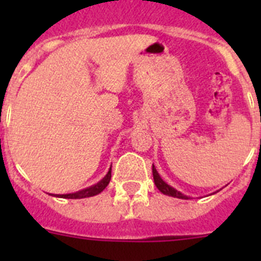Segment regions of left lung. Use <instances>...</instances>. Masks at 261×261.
Returning <instances> with one entry per match:
<instances>
[{
    "label": "left lung",
    "mask_w": 261,
    "mask_h": 261,
    "mask_svg": "<svg viewBox=\"0 0 261 261\" xmlns=\"http://www.w3.org/2000/svg\"><path fill=\"white\" fill-rule=\"evenodd\" d=\"M152 177H154V183L156 186V188L162 192L163 194H167L169 197H174V198H180V199H189L191 197L186 196V194L180 193L179 191H177L175 188H173L172 186H169L168 183H165L164 180L162 179V177L159 175V173L155 169L154 164H152Z\"/></svg>",
    "instance_id": "8db88e82"
}]
</instances>
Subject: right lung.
Here are the masks:
<instances>
[{
  "label": "right lung",
  "instance_id": "add662e5",
  "mask_svg": "<svg viewBox=\"0 0 261 261\" xmlns=\"http://www.w3.org/2000/svg\"><path fill=\"white\" fill-rule=\"evenodd\" d=\"M110 180H111V168L107 172V174L102 178L98 183L93 184V186L88 187V188L81 189V191L74 192V193H68V194H51V196L59 197V198H68V199H80V198H87V197H93L96 194L101 193L107 186H109Z\"/></svg>",
  "mask_w": 261,
  "mask_h": 261
}]
</instances>
